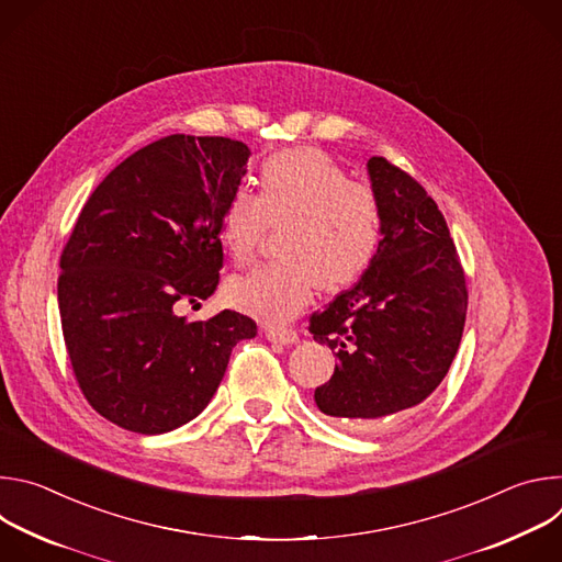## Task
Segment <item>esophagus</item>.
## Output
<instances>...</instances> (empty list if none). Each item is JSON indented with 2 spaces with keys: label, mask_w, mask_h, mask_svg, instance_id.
I'll return each mask as SVG.
<instances>
[{
  "label": "esophagus",
  "mask_w": 562,
  "mask_h": 562,
  "mask_svg": "<svg viewBox=\"0 0 562 562\" xmlns=\"http://www.w3.org/2000/svg\"><path fill=\"white\" fill-rule=\"evenodd\" d=\"M265 336H267V340L280 342V345H295L300 340L297 331L284 329V327H269V329H265Z\"/></svg>",
  "instance_id": "1"
}]
</instances>
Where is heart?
Masks as SVG:
<instances>
[{
	"instance_id": "heart-1",
	"label": "heart",
	"mask_w": 562,
	"mask_h": 562,
	"mask_svg": "<svg viewBox=\"0 0 562 562\" xmlns=\"http://www.w3.org/2000/svg\"><path fill=\"white\" fill-rule=\"evenodd\" d=\"M278 262L233 278L228 300L265 323H286L315 286L338 291L373 262L382 239V209L369 184L349 180L327 153L282 150L265 159L258 195L237 189L222 213V243L247 265L269 226H280Z\"/></svg>"
}]
</instances>
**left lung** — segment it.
I'll return each instance as SVG.
<instances>
[{
  "label": "left lung",
  "instance_id": "1",
  "mask_svg": "<svg viewBox=\"0 0 562 562\" xmlns=\"http://www.w3.org/2000/svg\"><path fill=\"white\" fill-rule=\"evenodd\" d=\"M382 239L360 282L308 319L338 364L315 389L317 409L380 429L418 409L447 375L467 315L464 271L438 204L403 169L369 159Z\"/></svg>",
  "mask_w": 562,
  "mask_h": 562
}]
</instances>
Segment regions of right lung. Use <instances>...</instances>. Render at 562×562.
Returning <instances> with one entry per match:
<instances>
[{
  "instance_id": "obj_1",
  "label": "right lung",
  "mask_w": 562,
  "mask_h": 562,
  "mask_svg": "<svg viewBox=\"0 0 562 562\" xmlns=\"http://www.w3.org/2000/svg\"><path fill=\"white\" fill-rule=\"evenodd\" d=\"M249 155L231 137L167 135L117 165L75 222L57 280L64 342L89 405L126 431L193 420L231 349L258 334L231 308L195 323L176 313L220 282L222 213Z\"/></svg>"
}]
</instances>
